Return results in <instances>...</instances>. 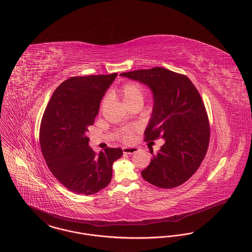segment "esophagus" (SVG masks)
I'll return each mask as SVG.
<instances>
[{
  "label": "esophagus",
  "instance_id": "esophagus-1",
  "mask_svg": "<svg viewBox=\"0 0 252 252\" xmlns=\"http://www.w3.org/2000/svg\"><path fill=\"white\" fill-rule=\"evenodd\" d=\"M123 154H128V155H132L138 151V148L136 147H124L122 148Z\"/></svg>",
  "mask_w": 252,
  "mask_h": 252
}]
</instances>
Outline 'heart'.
Masks as SVG:
<instances>
[{"instance_id": "heart-1", "label": "heart", "mask_w": 252, "mask_h": 252, "mask_svg": "<svg viewBox=\"0 0 252 252\" xmlns=\"http://www.w3.org/2000/svg\"><path fill=\"white\" fill-rule=\"evenodd\" d=\"M120 94H121L123 102L126 104L127 107L132 106L134 104H139V105L143 104L144 91H143L142 86L139 83H136V82L126 83L121 88ZM106 104L107 100L105 99L101 104V109H104ZM121 136L124 140H129L131 138V132L125 131V132H122Z\"/></svg>"}]
</instances>
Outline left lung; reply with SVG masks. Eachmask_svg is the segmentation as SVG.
I'll list each match as a JSON object with an SVG mask.
<instances>
[{
	"label": "left lung",
	"instance_id": "obj_1",
	"mask_svg": "<svg viewBox=\"0 0 252 252\" xmlns=\"http://www.w3.org/2000/svg\"><path fill=\"white\" fill-rule=\"evenodd\" d=\"M120 76L149 87L154 107L146 127L145 140L160 137L165 140L141 172L142 177L162 189L183 184L197 171L210 142L209 120L197 89L188 77L162 67Z\"/></svg>",
	"mask_w": 252,
	"mask_h": 252
}]
</instances>
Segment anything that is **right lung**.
I'll use <instances>...</instances> for the list:
<instances>
[{"instance_id":"right-lung-1","label":"right lung","mask_w":252,"mask_h":252,"mask_svg":"<svg viewBox=\"0 0 252 252\" xmlns=\"http://www.w3.org/2000/svg\"><path fill=\"white\" fill-rule=\"evenodd\" d=\"M118 74L73 77L55 91L43 114L40 142L44 160L54 176L71 191L94 194L111 182L113 164L120 148L96 154L86 136L99 105Z\"/></svg>"}]
</instances>
